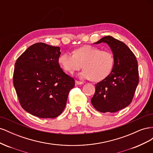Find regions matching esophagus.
I'll use <instances>...</instances> for the list:
<instances>
[{
	"label": "esophagus",
	"mask_w": 153,
	"mask_h": 153,
	"mask_svg": "<svg viewBox=\"0 0 153 153\" xmlns=\"http://www.w3.org/2000/svg\"><path fill=\"white\" fill-rule=\"evenodd\" d=\"M84 82H81V81H78V80H75V84L76 85H80V84H83Z\"/></svg>",
	"instance_id": "1"
}]
</instances>
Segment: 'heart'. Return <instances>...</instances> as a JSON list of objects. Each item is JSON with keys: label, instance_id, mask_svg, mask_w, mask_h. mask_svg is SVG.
<instances>
[{"label": "heart", "instance_id": "obj_1", "mask_svg": "<svg viewBox=\"0 0 153 153\" xmlns=\"http://www.w3.org/2000/svg\"><path fill=\"white\" fill-rule=\"evenodd\" d=\"M58 61L66 72L73 73L84 68L80 76L94 82L101 81L112 72L114 65L113 53L108 50L91 45H85L75 50L73 54L65 52L60 55Z\"/></svg>", "mask_w": 153, "mask_h": 153}]
</instances>
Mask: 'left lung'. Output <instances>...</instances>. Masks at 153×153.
<instances>
[{"mask_svg":"<svg viewBox=\"0 0 153 153\" xmlns=\"http://www.w3.org/2000/svg\"><path fill=\"white\" fill-rule=\"evenodd\" d=\"M102 42L112 50L114 65L110 75L95 84L91 103L100 112H116L133 100L139 81L138 62L132 51L122 41L107 36L94 44Z\"/></svg>","mask_w":153,"mask_h":153,"instance_id":"1","label":"left lung"}]
</instances>
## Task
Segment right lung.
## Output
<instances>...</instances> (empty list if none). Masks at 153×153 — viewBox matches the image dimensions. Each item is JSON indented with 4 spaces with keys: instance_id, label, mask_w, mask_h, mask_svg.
Listing matches in <instances>:
<instances>
[{
    "instance_id": "add662e5",
    "label": "right lung",
    "mask_w": 153,
    "mask_h": 153,
    "mask_svg": "<svg viewBox=\"0 0 153 153\" xmlns=\"http://www.w3.org/2000/svg\"><path fill=\"white\" fill-rule=\"evenodd\" d=\"M60 48L43 43L31 45L16 60L13 85L26 112L40 118H55L65 108L75 80L59 64Z\"/></svg>"
}]
</instances>
